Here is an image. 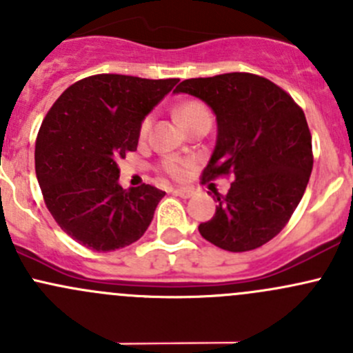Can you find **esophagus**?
<instances>
[{
  "instance_id": "esophagus-1",
  "label": "esophagus",
  "mask_w": 353,
  "mask_h": 353,
  "mask_svg": "<svg viewBox=\"0 0 353 353\" xmlns=\"http://www.w3.org/2000/svg\"><path fill=\"white\" fill-rule=\"evenodd\" d=\"M172 193L176 194V196H181V198H191V196H193V190H190V188H176Z\"/></svg>"
}]
</instances>
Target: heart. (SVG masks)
<instances>
[{
    "label": "heart",
    "mask_w": 353,
    "mask_h": 353,
    "mask_svg": "<svg viewBox=\"0 0 353 353\" xmlns=\"http://www.w3.org/2000/svg\"><path fill=\"white\" fill-rule=\"evenodd\" d=\"M176 114L186 130H190L193 124L201 123V121H210V123H212V114H210V109L199 101H184L183 104L177 105ZM150 124H152L150 116H147L143 121H141L140 124L141 138H145L148 134ZM188 165H190V162H186V160L183 159H177V157H165V159L160 162V169H162L167 176L172 177V179H183V177L186 176Z\"/></svg>",
    "instance_id": "1"
}]
</instances>
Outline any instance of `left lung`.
I'll list each match as a JSON object with an SVG mask.
<instances>
[{
    "instance_id": "left-lung-1",
    "label": "left lung",
    "mask_w": 353,
    "mask_h": 353,
    "mask_svg": "<svg viewBox=\"0 0 353 353\" xmlns=\"http://www.w3.org/2000/svg\"><path fill=\"white\" fill-rule=\"evenodd\" d=\"M213 109L216 145L201 183L232 176L216 212L198 230L230 252L252 251L287 225L307 188L312 140L304 110L283 88L252 73L191 78L177 85Z\"/></svg>"
}]
</instances>
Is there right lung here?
Listing matches in <instances>:
<instances>
[{
    "instance_id": "right-lung-1",
    "label": "right lung",
    "mask_w": 353,
    "mask_h": 353,
    "mask_svg": "<svg viewBox=\"0 0 353 353\" xmlns=\"http://www.w3.org/2000/svg\"><path fill=\"white\" fill-rule=\"evenodd\" d=\"M177 81L94 74L68 87L46 114L35 174L46 206L71 239L116 251L148 229L165 191L150 184L123 190L116 160L137 150L141 121Z\"/></svg>"
}]
</instances>
